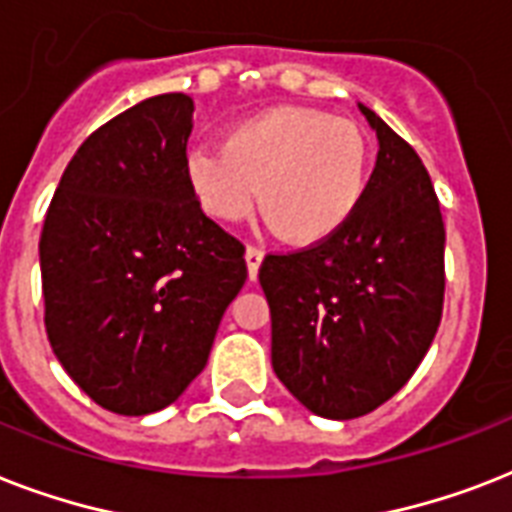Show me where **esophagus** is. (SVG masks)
Returning <instances> with one entry per match:
<instances>
[{"label":"esophagus","instance_id":"34e87169","mask_svg":"<svg viewBox=\"0 0 512 512\" xmlns=\"http://www.w3.org/2000/svg\"><path fill=\"white\" fill-rule=\"evenodd\" d=\"M263 257H265V252L260 247H247V252H244V260H247L249 279H257V271H260V265H263Z\"/></svg>","mask_w":512,"mask_h":512}]
</instances>
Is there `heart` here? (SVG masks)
Returning a JSON list of instances; mask_svg holds the SVG:
<instances>
[{"mask_svg":"<svg viewBox=\"0 0 512 512\" xmlns=\"http://www.w3.org/2000/svg\"><path fill=\"white\" fill-rule=\"evenodd\" d=\"M372 146L350 119L297 106L265 108L231 124L223 146L193 148L185 180L199 207L220 223L260 212L297 247L340 231L361 204Z\"/></svg>","mask_w":512,"mask_h":512,"instance_id":"obj_1","label":"heart"}]
</instances>
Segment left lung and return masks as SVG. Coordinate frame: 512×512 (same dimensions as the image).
Returning <instances> with one entry per match:
<instances>
[{
	"mask_svg": "<svg viewBox=\"0 0 512 512\" xmlns=\"http://www.w3.org/2000/svg\"><path fill=\"white\" fill-rule=\"evenodd\" d=\"M380 140L361 204L311 247L268 255L271 364L313 414L353 420L396 396L444 311V217L420 156L366 106Z\"/></svg>",
	"mask_w": 512,
	"mask_h": 512,
	"instance_id": "left-lung-1",
	"label": "left lung"
}]
</instances>
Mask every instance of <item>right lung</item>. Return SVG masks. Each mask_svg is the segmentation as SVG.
I'll list each match as a JSON object with an SVG mask.
<instances>
[{"instance_id": "add662e5", "label": "right lung", "mask_w": 512, "mask_h": 512, "mask_svg": "<svg viewBox=\"0 0 512 512\" xmlns=\"http://www.w3.org/2000/svg\"><path fill=\"white\" fill-rule=\"evenodd\" d=\"M193 100L156 95L84 140L44 217V329L68 377L108 412L170 406L207 366L247 281L244 244L185 180Z\"/></svg>"}]
</instances>
